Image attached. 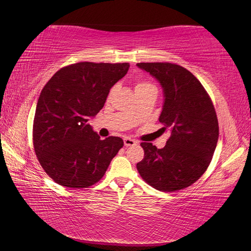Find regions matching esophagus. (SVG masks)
Listing matches in <instances>:
<instances>
[{"instance_id":"esophagus-1","label":"esophagus","mask_w":251,"mask_h":251,"mask_svg":"<svg viewBox=\"0 0 251 251\" xmlns=\"http://www.w3.org/2000/svg\"><path fill=\"white\" fill-rule=\"evenodd\" d=\"M124 143H125L126 147H132V146H135V144L137 143V142H136L133 139H131V138H125L124 139Z\"/></svg>"}]
</instances>
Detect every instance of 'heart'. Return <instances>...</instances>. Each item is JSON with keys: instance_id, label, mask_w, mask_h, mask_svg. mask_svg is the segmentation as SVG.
<instances>
[{"instance_id": "b5f03b06", "label": "heart", "mask_w": 251, "mask_h": 251, "mask_svg": "<svg viewBox=\"0 0 251 251\" xmlns=\"http://www.w3.org/2000/svg\"><path fill=\"white\" fill-rule=\"evenodd\" d=\"M134 89H135V93H137V92H140V91L149 90V89L156 90V87L153 85V83L148 82V81H138V82H136Z\"/></svg>"}]
</instances>
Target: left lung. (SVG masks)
Here are the masks:
<instances>
[{
	"instance_id": "1",
	"label": "left lung",
	"mask_w": 251,
	"mask_h": 251,
	"mask_svg": "<svg viewBox=\"0 0 251 251\" xmlns=\"http://www.w3.org/2000/svg\"><path fill=\"white\" fill-rule=\"evenodd\" d=\"M156 78L163 90L159 121L171 136L157 149L142 142L144 158L137 163L142 179L161 192L185 188L198 180L214 156L219 138L217 114L206 91L185 68L171 63L136 65Z\"/></svg>"
}]
</instances>
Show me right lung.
Masks as SVG:
<instances>
[{"label":"right lung","instance_id":"obj_1","mask_svg":"<svg viewBox=\"0 0 251 251\" xmlns=\"http://www.w3.org/2000/svg\"><path fill=\"white\" fill-rule=\"evenodd\" d=\"M130 65L81 62L58 70L43 88L33 121V147L48 176L59 185L89 187L100 181L124 147L119 137L100 139L89 125L110 89Z\"/></svg>","mask_w":251,"mask_h":251}]
</instances>
